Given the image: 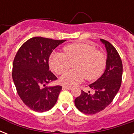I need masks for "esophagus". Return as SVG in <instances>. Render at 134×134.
I'll return each instance as SVG.
<instances>
[{"label":"esophagus","mask_w":134,"mask_h":134,"mask_svg":"<svg viewBox=\"0 0 134 134\" xmlns=\"http://www.w3.org/2000/svg\"><path fill=\"white\" fill-rule=\"evenodd\" d=\"M63 90H71V87H68V86H63Z\"/></svg>","instance_id":"1"}]
</instances>
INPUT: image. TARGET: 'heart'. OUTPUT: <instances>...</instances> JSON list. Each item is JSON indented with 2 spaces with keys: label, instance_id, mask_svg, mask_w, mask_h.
I'll return each instance as SVG.
<instances>
[{
  "label": "heart",
  "instance_id": "b5f03b06",
  "mask_svg": "<svg viewBox=\"0 0 134 134\" xmlns=\"http://www.w3.org/2000/svg\"><path fill=\"white\" fill-rule=\"evenodd\" d=\"M63 53L54 52L48 59L51 69L57 74L64 73L74 64V69L61 76L60 81L65 86H74L86 79L94 80L103 73L106 58L103 52L86 43H74L65 46Z\"/></svg>",
  "mask_w": 134,
  "mask_h": 134
}]
</instances>
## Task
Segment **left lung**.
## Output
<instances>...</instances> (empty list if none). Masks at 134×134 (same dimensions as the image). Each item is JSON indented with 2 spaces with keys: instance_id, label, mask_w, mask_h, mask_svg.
Instances as JSON below:
<instances>
[{
  "instance_id": "obj_1",
  "label": "left lung",
  "mask_w": 134,
  "mask_h": 134,
  "mask_svg": "<svg viewBox=\"0 0 134 134\" xmlns=\"http://www.w3.org/2000/svg\"><path fill=\"white\" fill-rule=\"evenodd\" d=\"M100 41L107 52L106 69L101 77L89 85L94 91L93 94L81 90V95L74 100L76 107L86 114H95L106 108L118 92L122 83V63L118 53L108 41Z\"/></svg>"
}]
</instances>
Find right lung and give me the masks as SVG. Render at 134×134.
Wrapping results in <instances>:
<instances>
[{"label": "right lung", "mask_w": 134, "mask_h": 134, "mask_svg": "<svg viewBox=\"0 0 134 134\" xmlns=\"http://www.w3.org/2000/svg\"><path fill=\"white\" fill-rule=\"evenodd\" d=\"M65 41L35 37L26 41L16 54L14 83L23 102L34 111L50 110L58 100L62 86H44L57 79L49 71L48 59L53 51Z\"/></svg>", "instance_id": "1"}]
</instances>
